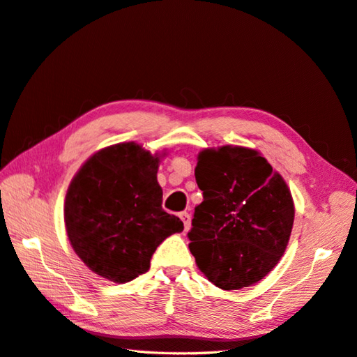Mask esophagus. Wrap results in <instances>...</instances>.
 Returning <instances> with one entry per match:
<instances>
[{
    "label": "esophagus",
    "mask_w": 357,
    "mask_h": 357,
    "mask_svg": "<svg viewBox=\"0 0 357 357\" xmlns=\"http://www.w3.org/2000/svg\"><path fill=\"white\" fill-rule=\"evenodd\" d=\"M179 218H181L182 222H184V229L188 231L190 227H192V218H190V214H188L187 211H182V213L179 214Z\"/></svg>",
    "instance_id": "esophagus-1"
}]
</instances>
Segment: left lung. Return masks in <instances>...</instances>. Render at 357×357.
<instances>
[{
	"mask_svg": "<svg viewBox=\"0 0 357 357\" xmlns=\"http://www.w3.org/2000/svg\"><path fill=\"white\" fill-rule=\"evenodd\" d=\"M195 176L204 195L188 233L197 268L223 291L266 277L294 227V199L284 179L259 152L242 146L205 149Z\"/></svg>",
	"mask_w": 357,
	"mask_h": 357,
	"instance_id": "1",
	"label": "left lung"
}]
</instances>
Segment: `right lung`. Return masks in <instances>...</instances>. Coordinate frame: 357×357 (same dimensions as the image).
I'll list each match as a JSON object with an SVG mask.
<instances>
[{
    "instance_id": "right-lung-1",
    "label": "right lung",
    "mask_w": 357,
    "mask_h": 357,
    "mask_svg": "<svg viewBox=\"0 0 357 357\" xmlns=\"http://www.w3.org/2000/svg\"><path fill=\"white\" fill-rule=\"evenodd\" d=\"M158 165V153L130 141L96 152L73 178L65 196L66 234L97 275L128 283L149 271L165 238L184 229L162 210Z\"/></svg>"
}]
</instances>
